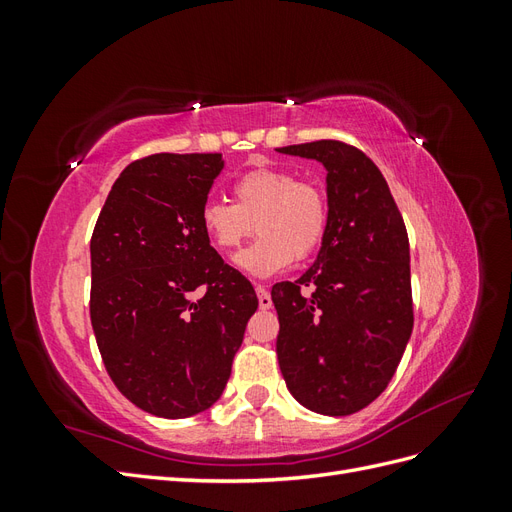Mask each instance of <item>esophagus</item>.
I'll use <instances>...</instances> for the list:
<instances>
[{
    "instance_id": "esophagus-1",
    "label": "esophagus",
    "mask_w": 512,
    "mask_h": 512,
    "mask_svg": "<svg viewBox=\"0 0 512 512\" xmlns=\"http://www.w3.org/2000/svg\"><path fill=\"white\" fill-rule=\"evenodd\" d=\"M256 294H258V305H260V309H269V307L273 305L271 294H269V290H267L265 286H256Z\"/></svg>"
}]
</instances>
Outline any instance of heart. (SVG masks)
<instances>
[{"instance_id":"heart-1","label":"heart","mask_w":512,"mask_h":512,"mask_svg":"<svg viewBox=\"0 0 512 512\" xmlns=\"http://www.w3.org/2000/svg\"><path fill=\"white\" fill-rule=\"evenodd\" d=\"M232 194L235 203L207 198L198 222L222 254L235 252L256 228L260 237L237 258V265L254 277H269L290 267L294 258H309L327 235V194L286 168H250L232 183Z\"/></svg>"}]
</instances>
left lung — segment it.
<instances>
[{
	"label": "left lung",
	"instance_id": "8db88e82",
	"mask_svg": "<svg viewBox=\"0 0 512 512\" xmlns=\"http://www.w3.org/2000/svg\"><path fill=\"white\" fill-rule=\"evenodd\" d=\"M327 168L329 228L318 258L271 299L280 318L277 361L301 406L348 416L369 406L412 333L410 243L378 166L342 141L280 147ZM303 285L315 292L303 298Z\"/></svg>",
	"mask_w": 512,
	"mask_h": 512
}]
</instances>
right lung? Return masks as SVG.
I'll return each mask as SVG.
<instances>
[{
    "instance_id": "add662e5",
    "label": "right lung",
    "mask_w": 512,
    "mask_h": 512,
    "mask_svg": "<svg viewBox=\"0 0 512 512\" xmlns=\"http://www.w3.org/2000/svg\"><path fill=\"white\" fill-rule=\"evenodd\" d=\"M222 153H156L123 168L91 235V327L108 376L162 418L224 393L254 286L228 267L198 213Z\"/></svg>"
}]
</instances>
